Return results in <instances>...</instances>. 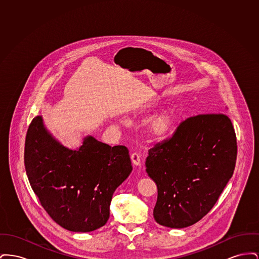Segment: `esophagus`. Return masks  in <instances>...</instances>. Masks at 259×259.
I'll use <instances>...</instances> for the list:
<instances>
[{
    "instance_id": "obj_1",
    "label": "esophagus",
    "mask_w": 259,
    "mask_h": 259,
    "mask_svg": "<svg viewBox=\"0 0 259 259\" xmlns=\"http://www.w3.org/2000/svg\"><path fill=\"white\" fill-rule=\"evenodd\" d=\"M131 160L133 162V164L136 166H140L141 165V161H142V155L139 152H133L131 154Z\"/></svg>"
}]
</instances>
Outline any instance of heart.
I'll return each instance as SVG.
<instances>
[{"instance_id": "obj_1", "label": "heart", "mask_w": 259, "mask_h": 259, "mask_svg": "<svg viewBox=\"0 0 259 259\" xmlns=\"http://www.w3.org/2000/svg\"><path fill=\"white\" fill-rule=\"evenodd\" d=\"M177 111L170 108L154 115L148 120L147 125V133L152 140L163 139L171 131L174 124L177 120ZM126 124V122H123Z\"/></svg>"}]
</instances>
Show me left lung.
<instances>
[{
    "instance_id": "left-lung-1",
    "label": "left lung",
    "mask_w": 259,
    "mask_h": 259,
    "mask_svg": "<svg viewBox=\"0 0 259 259\" xmlns=\"http://www.w3.org/2000/svg\"><path fill=\"white\" fill-rule=\"evenodd\" d=\"M236 159V134L227 114L201 113L180 123L148 150L147 172L158 192L154 220L170 228L202 220L231 179Z\"/></svg>"
}]
</instances>
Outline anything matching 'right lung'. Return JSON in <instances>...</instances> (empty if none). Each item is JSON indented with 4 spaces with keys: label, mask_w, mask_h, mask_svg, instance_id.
I'll return each mask as SVG.
<instances>
[{
    "label": "right lung",
    "mask_w": 259,
    "mask_h": 259,
    "mask_svg": "<svg viewBox=\"0 0 259 259\" xmlns=\"http://www.w3.org/2000/svg\"><path fill=\"white\" fill-rule=\"evenodd\" d=\"M24 164L42 208L74 232L94 231L106 224L113 192L132 172L126 147H111L88 136L78 149H69L48 132L41 116L29 125Z\"/></svg>",
    "instance_id": "add662e5"
}]
</instances>
